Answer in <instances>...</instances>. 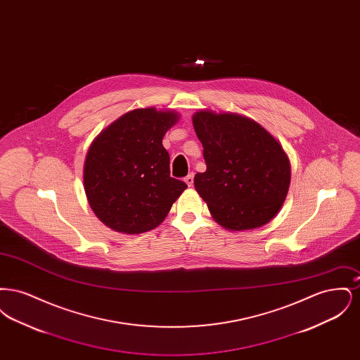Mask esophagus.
<instances>
[{"mask_svg":"<svg viewBox=\"0 0 360 360\" xmlns=\"http://www.w3.org/2000/svg\"><path fill=\"white\" fill-rule=\"evenodd\" d=\"M185 182H186V185H188V188L190 186H193V182H194V174L193 172H190L188 176H185V179H184Z\"/></svg>","mask_w":360,"mask_h":360,"instance_id":"34e87169","label":"esophagus"}]
</instances>
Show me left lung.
<instances>
[{"instance_id":"1","label":"left lung","mask_w":360,"mask_h":360,"mask_svg":"<svg viewBox=\"0 0 360 360\" xmlns=\"http://www.w3.org/2000/svg\"><path fill=\"white\" fill-rule=\"evenodd\" d=\"M193 125L206 163L194 186L214 221L229 231L270 223L290 186V160L279 141L238 113L198 110Z\"/></svg>"}]
</instances>
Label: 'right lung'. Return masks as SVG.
Returning <instances> with one entry per match:
<instances>
[{
    "instance_id": "right-lung-1",
    "label": "right lung",
    "mask_w": 360,
    "mask_h": 360,
    "mask_svg": "<svg viewBox=\"0 0 360 360\" xmlns=\"http://www.w3.org/2000/svg\"><path fill=\"white\" fill-rule=\"evenodd\" d=\"M178 120L174 110L134 109L90 144L84 165L86 197L110 229L128 235L154 229L188 188L170 176V156L162 144Z\"/></svg>"
}]
</instances>
